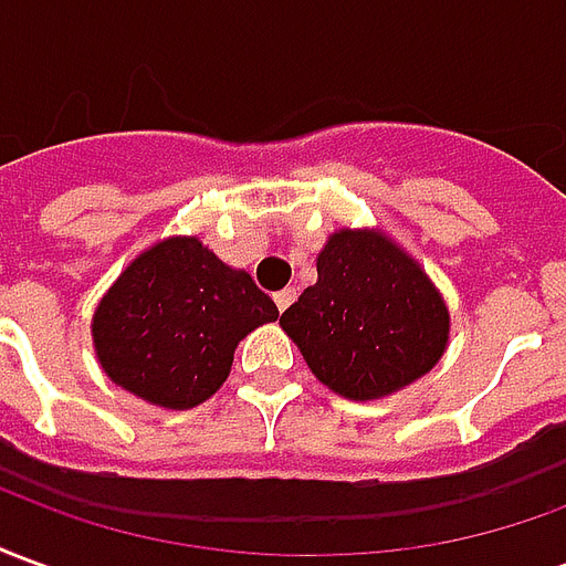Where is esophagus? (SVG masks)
Here are the masks:
<instances>
[{"instance_id":"1","label":"esophagus","mask_w":566,"mask_h":566,"mask_svg":"<svg viewBox=\"0 0 566 566\" xmlns=\"http://www.w3.org/2000/svg\"><path fill=\"white\" fill-rule=\"evenodd\" d=\"M275 300V306H279V312H284V308L291 306L296 300V287H284V291H279V294L272 296Z\"/></svg>"}]
</instances>
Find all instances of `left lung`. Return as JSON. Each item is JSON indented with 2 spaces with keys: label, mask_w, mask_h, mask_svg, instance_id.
<instances>
[{
  "label": "left lung",
  "mask_w": 566,
  "mask_h": 566,
  "mask_svg": "<svg viewBox=\"0 0 566 566\" xmlns=\"http://www.w3.org/2000/svg\"><path fill=\"white\" fill-rule=\"evenodd\" d=\"M315 379L345 400H379L437 367L449 306L403 248L376 230H339L318 282L282 315Z\"/></svg>",
  "instance_id": "1"
}]
</instances>
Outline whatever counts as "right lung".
Masks as SVG:
<instances>
[{
  "mask_svg": "<svg viewBox=\"0 0 566 566\" xmlns=\"http://www.w3.org/2000/svg\"><path fill=\"white\" fill-rule=\"evenodd\" d=\"M279 318L245 270L197 235L163 239L120 272L93 315L105 376L163 409H193L221 388L235 345Z\"/></svg>",
  "mask_w": 566,
  "mask_h": 566,
  "instance_id": "obj_1",
  "label": "right lung"
}]
</instances>
